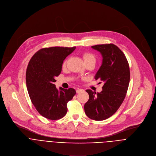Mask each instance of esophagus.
Returning <instances> with one entry per match:
<instances>
[{"mask_svg":"<svg viewBox=\"0 0 156 156\" xmlns=\"http://www.w3.org/2000/svg\"><path fill=\"white\" fill-rule=\"evenodd\" d=\"M84 91V90H83V89H77L76 92V93H80L83 92V91Z\"/></svg>","mask_w":156,"mask_h":156,"instance_id":"esophagus-1","label":"esophagus"}]
</instances>
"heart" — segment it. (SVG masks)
Wrapping results in <instances>:
<instances>
[{
  "label": "heart",
  "instance_id": "heart-1",
  "mask_svg": "<svg viewBox=\"0 0 156 156\" xmlns=\"http://www.w3.org/2000/svg\"><path fill=\"white\" fill-rule=\"evenodd\" d=\"M83 57L84 62H89V61L96 62L95 56L92 53H90V52H84L83 54ZM66 63V60H65L63 63V66H65Z\"/></svg>",
  "mask_w": 156,
  "mask_h": 156
}]
</instances>
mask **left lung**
<instances>
[{
	"label": "left lung",
	"instance_id": "obj_1",
	"mask_svg": "<svg viewBox=\"0 0 156 156\" xmlns=\"http://www.w3.org/2000/svg\"><path fill=\"white\" fill-rule=\"evenodd\" d=\"M91 48L100 52L102 56V63L95 79L104 81V84L101 93L86 90L89 100L84 108L89 118L101 121L114 115L120 107L128 90L130 72L125 54L117 46L107 44Z\"/></svg>",
	"mask_w": 156,
	"mask_h": 156
}]
</instances>
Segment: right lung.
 Returning a JSON list of instances; mask_svg holds the SVG:
<instances>
[{"label": "right lung", "mask_w": 156, "mask_h": 156, "mask_svg": "<svg viewBox=\"0 0 156 156\" xmlns=\"http://www.w3.org/2000/svg\"><path fill=\"white\" fill-rule=\"evenodd\" d=\"M76 47H51L39 50L29 62L26 81L30 99L37 112L49 120H58L67 112V103L76 94L73 88L60 87L54 84L62 71L65 58Z\"/></svg>", "instance_id": "add662e5"}]
</instances>
